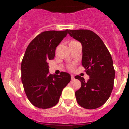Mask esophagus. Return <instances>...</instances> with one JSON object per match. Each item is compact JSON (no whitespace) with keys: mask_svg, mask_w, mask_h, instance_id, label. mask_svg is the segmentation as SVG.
<instances>
[{"mask_svg":"<svg viewBox=\"0 0 129 129\" xmlns=\"http://www.w3.org/2000/svg\"><path fill=\"white\" fill-rule=\"evenodd\" d=\"M71 79H72V80H74V79H75L74 76H73V75H71Z\"/></svg>","mask_w":129,"mask_h":129,"instance_id":"1","label":"esophagus"}]
</instances>
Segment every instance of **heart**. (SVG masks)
I'll use <instances>...</instances> for the list:
<instances>
[{"label": "heart", "instance_id": "b5f03b06", "mask_svg": "<svg viewBox=\"0 0 129 129\" xmlns=\"http://www.w3.org/2000/svg\"><path fill=\"white\" fill-rule=\"evenodd\" d=\"M73 42H75V41H72V42H70V43H73ZM73 68H74L73 65H70L69 67H68V68H69L70 70H72Z\"/></svg>", "mask_w": 129, "mask_h": 129}]
</instances>
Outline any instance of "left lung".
<instances>
[{
	"label": "left lung",
	"instance_id": "8db88e82",
	"mask_svg": "<svg viewBox=\"0 0 129 129\" xmlns=\"http://www.w3.org/2000/svg\"><path fill=\"white\" fill-rule=\"evenodd\" d=\"M68 34L82 44V65L90 76L87 82L75 76L81 86L75 93L81 107L95 109L105 104L113 89L115 70L111 55L98 35L88 29H68Z\"/></svg>",
	"mask_w": 129,
	"mask_h": 129
}]
</instances>
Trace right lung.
Masks as SVG:
<instances>
[{
  "instance_id": "add662e5",
  "label": "right lung",
  "mask_w": 129,
  "mask_h": 129,
  "mask_svg": "<svg viewBox=\"0 0 129 129\" xmlns=\"http://www.w3.org/2000/svg\"><path fill=\"white\" fill-rule=\"evenodd\" d=\"M64 31H46L31 41L21 63V79L30 103L39 109H48L57 104L63 88L70 81L67 72L49 74V60L53 59L56 47L67 36Z\"/></svg>"
}]
</instances>
